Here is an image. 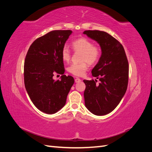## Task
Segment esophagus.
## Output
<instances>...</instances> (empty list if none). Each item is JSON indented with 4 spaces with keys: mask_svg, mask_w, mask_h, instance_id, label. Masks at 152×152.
Here are the masks:
<instances>
[{
    "mask_svg": "<svg viewBox=\"0 0 152 152\" xmlns=\"http://www.w3.org/2000/svg\"><path fill=\"white\" fill-rule=\"evenodd\" d=\"M81 81V80L79 79V78H76V79H75V82H76V83H79V82H80Z\"/></svg>",
    "mask_w": 152,
    "mask_h": 152,
    "instance_id": "esophagus-1",
    "label": "esophagus"
}]
</instances>
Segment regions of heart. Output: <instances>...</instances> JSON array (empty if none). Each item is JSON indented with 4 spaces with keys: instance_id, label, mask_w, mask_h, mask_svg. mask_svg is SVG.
<instances>
[{
    "instance_id": "b5f03b06",
    "label": "heart",
    "mask_w": 152,
    "mask_h": 152,
    "mask_svg": "<svg viewBox=\"0 0 152 152\" xmlns=\"http://www.w3.org/2000/svg\"><path fill=\"white\" fill-rule=\"evenodd\" d=\"M72 48L75 52L82 53L80 61L78 64H72L68 68V72L72 75L82 77L88 69V65H93L97 63L101 57L102 51L98 45H94L93 42L87 38H79L72 41ZM62 59L65 62H69L71 59V52L70 49L65 46L61 51ZM87 62H86V61Z\"/></svg>"
}]
</instances>
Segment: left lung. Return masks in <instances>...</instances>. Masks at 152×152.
Masks as SVG:
<instances>
[{
    "instance_id": "8db88e82",
    "label": "left lung",
    "mask_w": 152,
    "mask_h": 152,
    "mask_svg": "<svg viewBox=\"0 0 152 152\" xmlns=\"http://www.w3.org/2000/svg\"><path fill=\"white\" fill-rule=\"evenodd\" d=\"M102 49L98 63L92 70L97 80H84L85 105L96 115H104L115 108L125 94L129 80V63L122 45L103 31L86 30Z\"/></svg>"
}]
</instances>
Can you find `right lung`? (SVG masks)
I'll return each mask as SVG.
<instances>
[{
  "mask_svg": "<svg viewBox=\"0 0 152 152\" xmlns=\"http://www.w3.org/2000/svg\"><path fill=\"white\" fill-rule=\"evenodd\" d=\"M72 31L53 30L37 39L26 55L24 82L26 90L35 107L48 114L56 113L65 106L74 83L72 76L64 75L62 49ZM54 73L62 75L54 81Z\"/></svg>",
  "mask_w": 152,
  "mask_h": 152,
  "instance_id": "right-lung-1",
  "label": "right lung"
}]
</instances>
